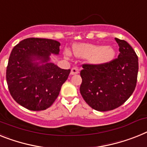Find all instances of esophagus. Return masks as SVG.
Wrapping results in <instances>:
<instances>
[{
	"label": "esophagus",
	"mask_w": 147,
	"mask_h": 147,
	"mask_svg": "<svg viewBox=\"0 0 147 147\" xmlns=\"http://www.w3.org/2000/svg\"><path fill=\"white\" fill-rule=\"evenodd\" d=\"M80 72V69H79L78 67H72L71 71V75H75V74H79Z\"/></svg>",
	"instance_id": "esophagus-1"
}]
</instances>
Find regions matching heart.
Wrapping results in <instances>:
<instances>
[{
    "mask_svg": "<svg viewBox=\"0 0 147 147\" xmlns=\"http://www.w3.org/2000/svg\"><path fill=\"white\" fill-rule=\"evenodd\" d=\"M73 51L77 57H87L88 62L95 65L107 63L114 58L115 54L114 48L110 46L100 47L91 44L75 45L73 47ZM66 54L69 55L70 53L66 51Z\"/></svg>",
    "mask_w": 147,
    "mask_h": 147,
    "instance_id": "obj_1",
    "label": "heart"
}]
</instances>
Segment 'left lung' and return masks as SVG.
<instances>
[{"mask_svg":"<svg viewBox=\"0 0 147 147\" xmlns=\"http://www.w3.org/2000/svg\"><path fill=\"white\" fill-rule=\"evenodd\" d=\"M117 58L100 65H82L80 93L92 109L106 111L118 108L132 94L136 87L138 58L128 42L115 38Z\"/></svg>","mask_w":147,"mask_h":147,"instance_id":"1","label":"left lung"}]
</instances>
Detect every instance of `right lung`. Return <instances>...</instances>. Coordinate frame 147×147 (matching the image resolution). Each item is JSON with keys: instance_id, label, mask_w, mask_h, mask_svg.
Here are the masks:
<instances>
[{"instance_id": "1", "label": "right lung", "mask_w": 147, "mask_h": 147, "mask_svg": "<svg viewBox=\"0 0 147 147\" xmlns=\"http://www.w3.org/2000/svg\"><path fill=\"white\" fill-rule=\"evenodd\" d=\"M59 46L55 40L28 38L12 49L6 73L7 86L12 98L23 107L47 109L59 94L71 72L48 61L51 53L59 54Z\"/></svg>"}]
</instances>
